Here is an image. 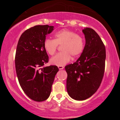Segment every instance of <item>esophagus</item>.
Listing matches in <instances>:
<instances>
[{"label":"esophagus","mask_w":120,"mask_h":120,"mask_svg":"<svg viewBox=\"0 0 120 120\" xmlns=\"http://www.w3.org/2000/svg\"><path fill=\"white\" fill-rule=\"evenodd\" d=\"M58 68L59 69L62 70L63 69H64V66H63V65H61V66H58Z\"/></svg>","instance_id":"34e87169"}]
</instances>
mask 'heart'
I'll use <instances>...</instances> for the list:
<instances>
[{
    "mask_svg": "<svg viewBox=\"0 0 120 120\" xmlns=\"http://www.w3.org/2000/svg\"><path fill=\"white\" fill-rule=\"evenodd\" d=\"M58 45H62L61 51L50 60L51 63L57 66L64 65L70 61L71 57L77 58L84 48V40L81 35L68 29L60 30L55 34V39H46L44 49L49 55H53Z\"/></svg>",
    "mask_w": 120,
    "mask_h": 120,
    "instance_id": "b5f03b06",
    "label": "heart"
}]
</instances>
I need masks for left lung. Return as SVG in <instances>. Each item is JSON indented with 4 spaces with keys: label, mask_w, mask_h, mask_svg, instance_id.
I'll return each mask as SVG.
<instances>
[{
    "label": "left lung",
    "mask_w": 120,
    "mask_h": 120,
    "mask_svg": "<svg viewBox=\"0 0 120 120\" xmlns=\"http://www.w3.org/2000/svg\"><path fill=\"white\" fill-rule=\"evenodd\" d=\"M86 44L81 56L73 64L67 65V90L76 101L91 97L99 87L105 69V47L98 34L90 28L82 30Z\"/></svg>",
    "instance_id": "obj_1"
}]
</instances>
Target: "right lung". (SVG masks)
Instances as JSON below:
<instances>
[{
  "label": "right lung",
  "mask_w": 120,
  "mask_h": 120,
  "mask_svg": "<svg viewBox=\"0 0 120 120\" xmlns=\"http://www.w3.org/2000/svg\"><path fill=\"white\" fill-rule=\"evenodd\" d=\"M53 28L49 25L30 28L23 33L17 44L15 67L18 80L26 95L36 101H44L49 97L59 70L56 65L44 67L49 61L44 42Z\"/></svg>",
  "instance_id": "add662e5"
}]
</instances>
